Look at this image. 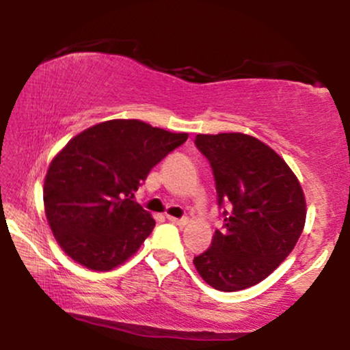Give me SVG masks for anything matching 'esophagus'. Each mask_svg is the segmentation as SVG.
<instances>
[{
    "instance_id": "obj_1",
    "label": "esophagus",
    "mask_w": 350,
    "mask_h": 350,
    "mask_svg": "<svg viewBox=\"0 0 350 350\" xmlns=\"http://www.w3.org/2000/svg\"><path fill=\"white\" fill-rule=\"evenodd\" d=\"M167 219H169L170 223L178 224V226H185V224L188 223V218H175V217H170V215H167Z\"/></svg>"
}]
</instances>
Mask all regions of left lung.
Returning a JSON list of instances; mask_svg holds the SVG:
<instances>
[{
  "label": "left lung",
  "instance_id": "1",
  "mask_svg": "<svg viewBox=\"0 0 350 350\" xmlns=\"http://www.w3.org/2000/svg\"><path fill=\"white\" fill-rule=\"evenodd\" d=\"M207 157L223 210V229L194 256L200 277L219 291L265 280L293 250L306 221L298 178L274 150L243 133L196 135Z\"/></svg>",
  "mask_w": 350,
  "mask_h": 350
}]
</instances>
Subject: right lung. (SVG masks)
Here are the masks:
<instances>
[{
    "mask_svg": "<svg viewBox=\"0 0 350 350\" xmlns=\"http://www.w3.org/2000/svg\"><path fill=\"white\" fill-rule=\"evenodd\" d=\"M186 140L137 119L97 124L70 140L44 181L47 221L66 255L92 271L131 258L156 226L133 193Z\"/></svg>",
    "mask_w": 350,
    "mask_h": 350,
    "instance_id": "right-lung-1",
    "label": "right lung"
}]
</instances>
